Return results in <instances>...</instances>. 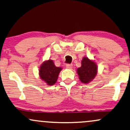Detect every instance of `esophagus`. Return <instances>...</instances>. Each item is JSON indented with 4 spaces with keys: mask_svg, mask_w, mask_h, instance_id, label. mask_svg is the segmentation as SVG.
<instances>
[{
    "mask_svg": "<svg viewBox=\"0 0 130 130\" xmlns=\"http://www.w3.org/2000/svg\"><path fill=\"white\" fill-rule=\"evenodd\" d=\"M72 67H73L72 64H66V68L68 69H71L72 68Z\"/></svg>",
    "mask_w": 130,
    "mask_h": 130,
    "instance_id": "esophagus-1",
    "label": "esophagus"
}]
</instances>
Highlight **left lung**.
Wrapping results in <instances>:
<instances>
[{
  "label": "left lung",
  "mask_w": 130,
  "mask_h": 130,
  "mask_svg": "<svg viewBox=\"0 0 130 130\" xmlns=\"http://www.w3.org/2000/svg\"><path fill=\"white\" fill-rule=\"evenodd\" d=\"M97 66L95 62L84 57L82 61V66L78 68L77 73L82 83L91 82L97 75Z\"/></svg>",
  "instance_id": "left-lung-1"
}]
</instances>
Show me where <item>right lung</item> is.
Wrapping results in <instances>:
<instances>
[{
    "label": "right lung",
    "mask_w": 130,
    "mask_h": 130,
    "mask_svg": "<svg viewBox=\"0 0 130 130\" xmlns=\"http://www.w3.org/2000/svg\"><path fill=\"white\" fill-rule=\"evenodd\" d=\"M62 69L56 67L52 60L46 61L39 68V75L48 85H53L57 81L59 72Z\"/></svg>",
    "instance_id": "obj_1"
}]
</instances>
